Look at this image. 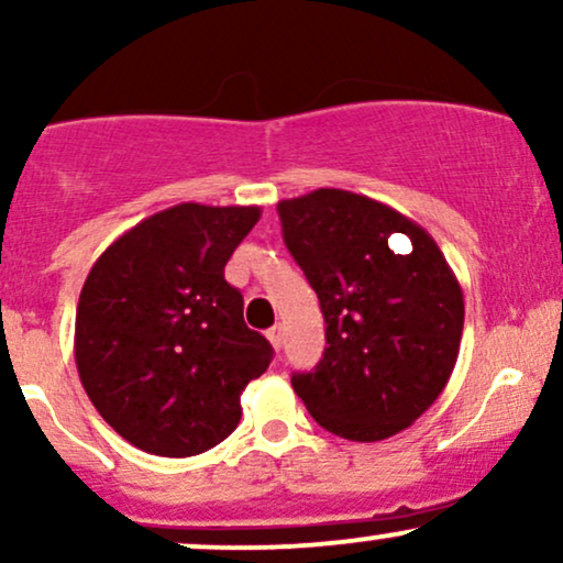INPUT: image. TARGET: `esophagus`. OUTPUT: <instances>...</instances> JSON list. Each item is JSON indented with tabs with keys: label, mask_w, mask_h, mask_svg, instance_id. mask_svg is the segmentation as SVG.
Instances as JSON below:
<instances>
[{
	"label": "esophagus",
	"mask_w": 563,
	"mask_h": 563,
	"mask_svg": "<svg viewBox=\"0 0 563 563\" xmlns=\"http://www.w3.org/2000/svg\"><path fill=\"white\" fill-rule=\"evenodd\" d=\"M267 339H269V344H273L275 349H280V346H283V325H273V328H269Z\"/></svg>",
	"instance_id": "1"
}]
</instances>
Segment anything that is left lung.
I'll return each instance as SVG.
<instances>
[{"label": "left lung", "mask_w": 563, "mask_h": 563, "mask_svg": "<svg viewBox=\"0 0 563 563\" xmlns=\"http://www.w3.org/2000/svg\"><path fill=\"white\" fill-rule=\"evenodd\" d=\"M283 241L325 318L318 367L290 384L322 429L378 442L437 402L457 363L463 290L434 238L335 187L277 203Z\"/></svg>", "instance_id": "1"}]
</instances>
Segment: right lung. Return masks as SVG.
Segmentation results:
<instances>
[{
    "instance_id": "obj_1",
    "label": "right lung",
    "mask_w": 563,
    "mask_h": 563,
    "mask_svg": "<svg viewBox=\"0 0 563 563\" xmlns=\"http://www.w3.org/2000/svg\"><path fill=\"white\" fill-rule=\"evenodd\" d=\"M260 206L177 203L115 238L76 307L74 357L87 397L134 448L187 457L228 439L241 394L273 360L224 280Z\"/></svg>"
}]
</instances>
